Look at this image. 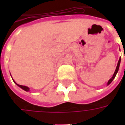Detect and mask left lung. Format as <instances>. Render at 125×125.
I'll list each match as a JSON object with an SVG mask.
<instances>
[{
	"mask_svg": "<svg viewBox=\"0 0 125 125\" xmlns=\"http://www.w3.org/2000/svg\"><path fill=\"white\" fill-rule=\"evenodd\" d=\"M121 57L119 58V60H118V63H117V66H116V70L115 71V73H114V74H113V77L111 78L108 81V83H107V86H108L109 84L113 82V80L115 79V76L116 75V73H117V72H118V69H119V66H120V63H121Z\"/></svg>",
	"mask_w": 125,
	"mask_h": 125,
	"instance_id": "obj_1",
	"label": "left lung"
}]
</instances>
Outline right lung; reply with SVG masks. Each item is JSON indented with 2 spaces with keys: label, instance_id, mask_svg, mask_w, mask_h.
I'll return each instance as SVG.
<instances>
[{
  "label": "right lung",
  "instance_id": "right-lung-1",
  "mask_svg": "<svg viewBox=\"0 0 125 125\" xmlns=\"http://www.w3.org/2000/svg\"><path fill=\"white\" fill-rule=\"evenodd\" d=\"M10 76H11V75H10ZM13 82H14L15 84L17 85L18 86L20 87L21 88H22V89H23V90H25V91H26V92H29V91H30V88H29V87L25 86H22V85H19V84H17V83H16V82H15L14 81V80H13Z\"/></svg>",
  "mask_w": 125,
  "mask_h": 125
}]
</instances>
